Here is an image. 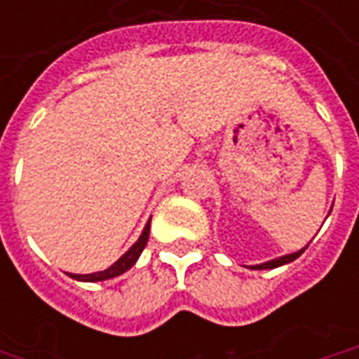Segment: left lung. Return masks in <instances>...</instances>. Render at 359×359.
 I'll return each mask as SVG.
<instances>
[{
    "mask_svg": "<svg viewBox=\"0 0 359 359\" xmlns=\"http://www.w3.org/2000/svg\"><path fill=\"white\" fill-rule=\"evenodd\" d=\"M304 250L302 248L298 252H292V254H286V256L275 257V259H269V262H265V264H257V265H248V269H275V267H280V265H286L294 262L296 257H300L304 254Z\"/></svg>",
    "mask_w": 359,
    "mask_h": 359,
    "instance_id": "8db88e82",
    "label": "left lung"
}]
</instances>
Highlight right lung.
<instances>
[{"label": "right lung", "mask_w": 359, "mask_h": 359, "mask_svg": "<svg viewBox=\"0 0 359 359\" xmlns=\"http://www.w3.org/2000/svg\"><path fill=\"white\" fill-rule=\"evenodd\" d=\"M149 221H151V217L148 219V223H146L144 231H142V234L138 236V241L134 242L133 246L126 250L125 254L118 257L115 264L109 265L107 269L95 271V273H88V275H76V273H67V275L71 278H74V280H82V283H97V280H107V278L118 277V275L126 273V271L130 269V267L138 262L142 250L146 248V242H148L149 238Z\"/></svg>", "instance_id": "right-lung-1"}]
</instances>
